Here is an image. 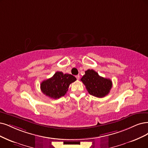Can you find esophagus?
<instances>
[{
	"instance_id": "esophagus-1",
	"label": "esophagus",
	"mask_w": 148,
	"mask_h": 148,
	"mask_svg": "<svg viewBox=\"0 0 148 148\" xmlns=\"http://www.w3.org/2000/svg\"><path fill=\"white\" fill-rule=\"evenodd\" d=\"M75 77H76V79H77V80H79V79H80V75H76Z\"/></svg>"
}]
</instances>
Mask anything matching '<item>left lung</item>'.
<instances>
[{
	"label": "left lung",
	"mask_w": 148,
	"mask_h": 148,
	"mask_svg": "<svg viewBox=\"0 0 148 148\" xmlns=\"http://www.w3.org/2000/svg\"><path fill=\"white\" fill-rule=\"evenodd\" d=\"M85 73L80 80L91 95L103 97L109 93L112 87L110 79L101 77L93 69H88Z\"/></svg>",
	"instance_id": "8db88e82"
}]
</instances>
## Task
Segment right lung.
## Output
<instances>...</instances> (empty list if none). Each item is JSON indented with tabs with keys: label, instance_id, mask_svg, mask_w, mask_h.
Returning a JSON list of instances; mask_svg holds the SVG:
<instances>
[{
	"label": "right lung",
	"instance_id": "add662e5",
	"mask_svg": "<svg viewBox=\"0 0 148 148\" xmlns=\"http://www.w3.org/2000/svg\"><path fill=\"white\" fill-rule=\"evenodd\" d=\"M75 80L74 76L57 71L51 78L42 82L41 90L44 95L49 97L58 99L65 95L69 85Z\"/></svg>",
	"mask_w": 148,
	"mask_h": 148
}]
</instances>
